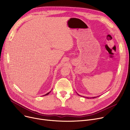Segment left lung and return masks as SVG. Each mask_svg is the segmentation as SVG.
Listing matches in <instances>:
<instances>
[{
  "mask_svg": "<svg viewBox=\"0 0 130 130\" xmlns=\"http://www.w3.org/2000/svg\"><path fill=\"white\" fill-rule=\"evenodd\" d=\"M79 95V96H80V95ZM96 98V97H94V98ZM87 98V99H89V98Z\"/></svg>",
  "mask_w": 130,
  "mask_h": 130,
  "instance_id": "1",
  "label": "left lung"
}]
</instances>
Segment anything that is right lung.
I'll list each match as a JSON object with an SVG mask.
<instances>
[{"mask_svg": "<svg viewBox=\"0 0 130 130\" xmlns=\"http://www.w3.org/2000/svg\"><path fill=\"white\" fill-rule=\"evenodd\" d=\"M51 92V91H50V92H48V93H47V94H46L45 95H43V96H45V95H48V94L50 93V92Z\"/></svg>", "mask_w": 130, "mask_h": 130, "instance_id": "obj_1", "label": "right lung"}]
</instances>
